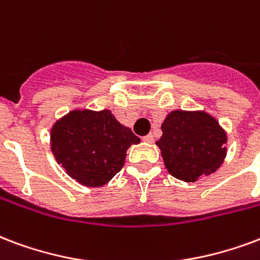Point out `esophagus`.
<instances>
[{
	"instance_id": "1",
	"label": "esophagus",
	"mask_w": 260,
	"mask_h": 260,
	"mask_svg": "<svg viewBox=\"0 0 260 260\" xmlns=\"http://www.w3.org/2000/svg\"><path fill=\"white\" fill-rule=\"evenodd\" d=\"M143 142H145V143H153V142H154V136L153 135L145 136V138H143Z\"/></svg>"
}]
</instances>
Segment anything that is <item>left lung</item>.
Segmentation results:
<instances>
[{
  "label": "left lung",
  "mask_w": 260,
  "mask_h": 260,
  "mask_svg": "<svg viewBox=\"0 0 260 260\" xmlns=\"http://www.w3.org/2000/svg\"><path fill=\"white\" fill-rule=\"evenodd\" d=\"M155 142L165 168L174 178L196 182L218 171L228 154V134L204 110H174L161 124Z\"/></svg>",
  "instance_id": "obj_1"
}]
</instances>
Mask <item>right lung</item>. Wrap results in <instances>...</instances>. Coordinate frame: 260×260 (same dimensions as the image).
<instances>
[{
  "label": "right lung",
  "mask_w": 260,
  "mask_h": 260,
  "mask_svg": "<svg viewBox=\"0 0 260 260\" xmlns=\"http://www.w3.org/2000/svg\"><path fill=\"white\" fill-rule=\"evenodd\" d=\"M140 139L110 110H71L52 125L51 150L70 178L86 187L109 183Z\"/></svg>",
  "instance_id": "add662e5"
}]
</instances>
